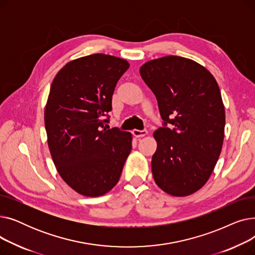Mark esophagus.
Wrapping results in <instances>:
<instances>
[{
	"mask_svg": "<svg viewBox=\"0 0 255 255\" xmlns=\"http://www.w3.org/2000/svg\"><path fill=\"white\" fill-rule=\"evenodd\" d=\"M132 133L135 137H142V136H145L146 134H148V130H146V129H143V130L134 129L132 131Z\"/></svg>",
	"mask_w": 255,
	"mask_h": 255,
	"instance_id": "34e87169",
	"label": "esophagus"
}]
</instances>
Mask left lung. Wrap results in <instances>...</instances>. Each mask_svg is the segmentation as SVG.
<instances>
[{
	"instance_id": "1",
	"label": "left lung",
	"mask_w": 255,
	"mask_h": 255,
	"mask_svg": "<svg viewBox=\"0 0 255 255\" xmlns=\"http://www.w3.org/2000/svg\"><path fill=\"white\" fill-rule=\"evenodd\" d=\"M139 73L164 121L154 132V180L172 196L190 195L207 183L221 153L225 111L218 84L204 66L178 56L146 62Z\"/></svg>"
}]
</instances>
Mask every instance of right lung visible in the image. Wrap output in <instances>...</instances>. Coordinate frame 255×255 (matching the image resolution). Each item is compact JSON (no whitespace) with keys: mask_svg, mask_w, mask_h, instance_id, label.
Returning a JSON list of instances; mask_svg holds the SVG:
<instances>
[{"mask_svg":"<svg viewBox=\"0 0 255 255\" xmlns=\"http://www.w3.org/2000/svg\"><path fill=\"white\" fill-rule=\"evenodd\" d=\"M128 68L124 59L95 53L67 63L52 80L44 112L48 148L61 178L82 195L112 190L131 152L130 132L104 126Z\"/></svg>","mask_w":255,"mask_h":255,"instance_id":"1","label":"right lung"}]
</instances>
